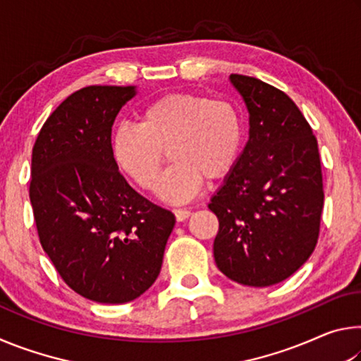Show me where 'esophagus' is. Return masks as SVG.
I'll use <instances>...</instances> for the list:
<instances>
[{
	"label": "esophagus",
	"mask_w": 361,
	"mask_h": 361,
	"mask_svg": "<svg viewBox=\"0 0 361 361\" xmlns=\"http://www.w3.org/2000/svg\"><path fill=\"white\" fill-rule=\"evenodd\" d=\"M173 213H175L176 221H185V219H188L189 216H191V212L183 210V209H176V210H173Z\"/></svg>",
	"instance_id": "1"
}]
</instances>
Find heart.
<instances>
[{"instance_id":"1","label":"heart","mask_w":361,"mask_h":361,"mask_svg":"<svg viewBox=\"0 0 361 361\" xmlns=\"http://www.w3.org/2000/svg\"><path fill=\"white\" fill-rule=\"evenodd\" d=\"M116 166L152 191L164 161L172 164L159 181L157 192L172 204L186 202L204 180H221L235 169L243 146V118L229 100L175 92L143 108L140 126L119 124L109 140Z\"/></svg>"}]
</instances>
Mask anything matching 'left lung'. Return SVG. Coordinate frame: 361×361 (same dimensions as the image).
<instances>
[{
	"label": "left lung",
	"instance_id": "8db88e82",
	"mask_svg": "<svg viewBox=\"0 0 361 361\" xmlns=\"http://www.w3.org/2000/svg\"><path fill=\"white\" fill-rule=\"evenodd\" d=\"M248 111V142L212 195L219 271L247 286L283 282L317 245L323 210L319 145L288 95L261 79L231 75Z\"/></svg>",
	"mask_w": 361,
	"mask_h": 361
}]
</instances>
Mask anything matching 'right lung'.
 I'll return each instance as SVG.
<instances>
[{"label":"right lung","instance_id":"obj_1","mask_svg":"<svg viewBox=\"0 0 361 361\" xmlns=\"http://www.w3.org/2000/svg\"><path fill=\"white\" fill-rule=\"evenodd\" d=\"M137 85H89L60 103L32 154L30 202L39 242L65 283L102 304L156 282L175 215L140 195L111 156V127Z\"/></svg>","mask_w":361,"mask_h":361}]
</instances>
